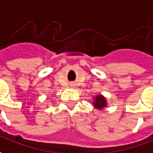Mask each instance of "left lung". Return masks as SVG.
<instances>
[{"instance_id": "1", "label": "left lung", "mask_w": 153, "mask_h": 153, "mask_svg": "<svg viewBox=\"0 0 153 153\" xmlns=\"http://www.w3.org/2000/svg\"><path fill=\"white\" fill-rule=\"evenodd\" d=\"M93 107L97 110H102L108 107V101L107 98L102 94L96 95L93 97Z\"/></svg>"}]
</instances>
